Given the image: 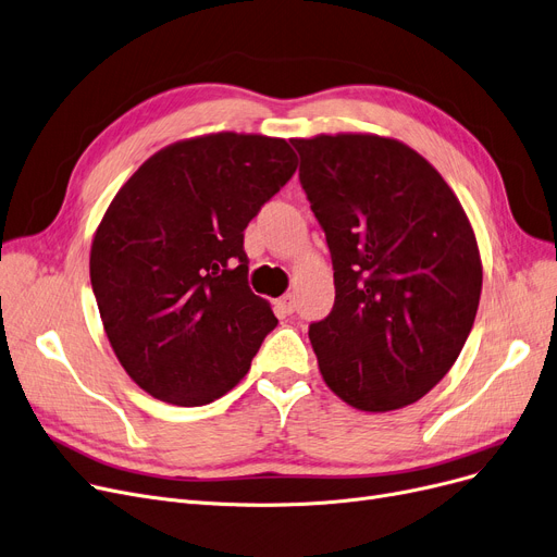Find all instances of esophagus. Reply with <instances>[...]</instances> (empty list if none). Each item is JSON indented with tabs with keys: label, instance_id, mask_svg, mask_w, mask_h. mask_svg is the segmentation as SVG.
Returning <instances> with one entry per match:
<instances>
[{
	"label": "esophagus",
	"instance_id": "esophagus-1",
	"mask_svg": "<svg viewBox=\"0 0 557 557\" xmlns=\"http://www.w3.org/2000/svg\"><path fill=\"white\" fill-rule=\"evenodd\" d=\"M277 309H280L282 313H286V317H292V313L296 311V296H294V294L282 296V298L277 300Z\"/></svg>",
	"mask_w": 557,
	"mask_h": 557
}]
</instances>
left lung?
<instances>
[{"mask_svg": "<svg viewBox=\"0 0 557 557\" xmlns=\"http://www.w3.org/2000/svg\"><path fill=\"white\" fill-rule=\"evenodd\" d=\"M334 269V307L309 325L330 389L364 412L423 398L473 327L482 261L444 177L375 134L292 138Z\"/></svg>", "mask_w": 557, "mask_h": 557, "instance_id": "obj_1", "label": "left lung"}]
</instances>
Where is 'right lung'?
<instances>
[{
	"label": "right lung",
	"instance_id": "add662e5",
	"mask_svg": "<svg viewBox=\"0 0 557 557\" xmlns=\"http://www.w3.org/2000/svg\"><path fill=\"white\" fill-rule=\"evenodd\" d=\"M284 138L207 134L145 161L90 246L109 344L150 396L182 407L225 396L277 319L248 286L244 230L292 180Z\"/></svg>",
	"mask_w": 557,
	"mask_h": 557
}]
</instances>
